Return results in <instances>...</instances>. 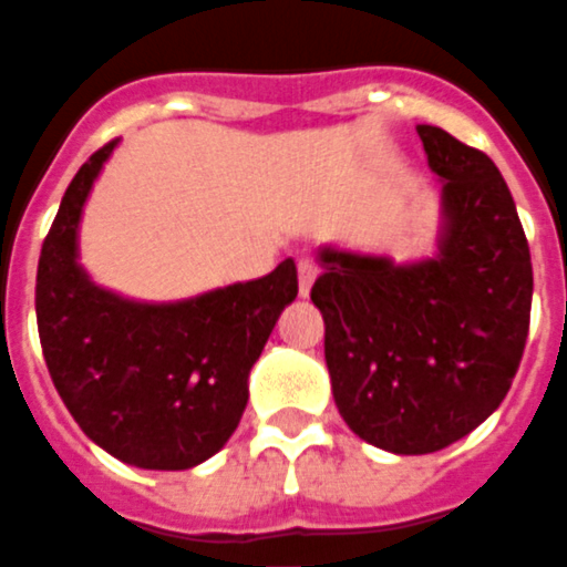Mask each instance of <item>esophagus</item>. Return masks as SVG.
<instances>
[{"label":"esophagus","mask_w":567,"mask_h":567,"mask_svg":"<svg viewBox=\"0 0 567 567\" xmlns=\"http://www.w3.org/2000/svg\"><path fill=\"white\" fill-rule=\"evenodd\" d=\"M316 278H318V266L312 264V260H301V264H298V292H301L303 298L309 295Z\"/></svg>","instance_id":"1"}]
</instances>
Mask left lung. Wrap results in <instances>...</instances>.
<instances>
[{
  "instance_id": "left-lung-1",
  "label": "left lung",
  "mask_w": 567,
  "mask_h": 567,
  "mask_svg": "<svg viewBox=\"0 0 567 567\" xmlns=\"http://www.w3.org/2000/svg\"><path fill=\"white\" fill-rule=\"evenodd\" d=\"M442 186L439 255L390 258L323 249L312 303L338 413L401 456L435 453L476 430L511 390L534 298L525 229L493 159L419 125Z\"/></svg>"
}]
</instances>
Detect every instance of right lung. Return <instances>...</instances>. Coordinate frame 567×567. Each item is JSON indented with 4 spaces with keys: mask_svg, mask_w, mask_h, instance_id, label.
I'll list each match as a JSON object with an SVG mask.
<instances>
[{
    "mask_svg": "<svg viewBox=\"0 0 567 567\" xmlns=\"http://www.w3.org/2000/svg\"><path fill=\"white\" fill-rule=\"evenodd\" d=\"M117 140L68 186L42 244L37 327L60 399L82 433L145 471H186L229 442L249 401V370L280 309L298 295L287 258L269 275L177 303H137L91 284L76 229Z\"/></svg>",
    "mask_w": 567,
    "mask_h": 567,
    "instance_id": "1",
    "label": "right lung"
}]
</instances>
